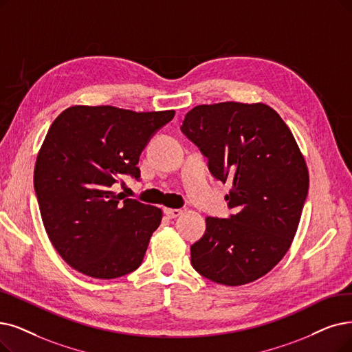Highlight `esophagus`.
Wrapping results in <instances>:
<instances>
[{"mask_svg":"<svg viewBox=\"0 0 352 352\" xmlns=\"http://www.w3.org/2000/svg\"><path fill=\"white\" fill-rule=\"evenodd\" d=\"M164 214L168 218H177L179 215H182V209H172V208H164Z\"/></svg>","mask_w":352,"mask_h":352,"instance_id":"34e87169","label":"esophagus"}]
</instances>
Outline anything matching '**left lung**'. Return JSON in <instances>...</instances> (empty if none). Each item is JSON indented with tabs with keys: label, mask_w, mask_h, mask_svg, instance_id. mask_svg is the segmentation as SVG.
<instances>
[{
	"label": "left lung",
	"mask_w": 352,
	"mask_h": 352,
	"mask_svg": "<svg viewBox=\"0 0 352 352\" xmlns=\"http://www.w3.org/2000/svg\"><path fill=\"white\" fill-rule=\"evenodd\" d=\"M182 131L208 157L209 170L232 182L230 218H206L190 247L193 269L225 286H243L269 273L296 235L309 172L290 129L263 102H219L190 109Z\"/></svg>",
	"instance_id": "left-lung-1"
}]
</instances>
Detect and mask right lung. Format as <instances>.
<instances>
[{"label": "right lung", "instance_id": "add662e5", "mask_svg": "<svg viewBox=\"0 0 352 352\" xmlns=\"http://www.w3.org/2000/svg\"><path fill=\"white\" fill-rule=\"evenodd\" d=\"M175 111L135 112L74 105L53 121L34 167V190L49 240L82 274L117 278L138 269L160 208L111 190L124 175L140 177V154Z\"/></svg>", "mask_w": 352, "mask_h": 352}]
</instances>
